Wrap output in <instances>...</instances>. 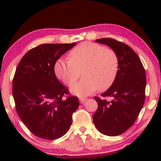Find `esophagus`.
I'll use <instances>...</instances> for the list:
<instances>
[{"mask_svg": "<svg viewBox=\"0 0 161 161\" xmlns=\"http://www.w3.org/2000/svg\"><path fill=\"white\" fill-rule=\"evenodd\" d=\"M86 100H87L86 97H80V98H79V101H80V103H85Z\"/></svg>", "mask_w": 161, "mask_h": 161, "instance_id": "obj_1", "label": "esophagus"}]
</instances>
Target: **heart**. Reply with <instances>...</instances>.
I'll return each mask as SVG.
<instances>
[{
    "instance_id": "1",
    "label": "heart",
    "mask_w": 161,
    "mask_h": 161,
    "mask_svg": "<svg viewBox=\"0 0 161 161\" xmlns=\"http://www.w3.org/2000/svg\"><path fill=\"white\" fill-rule=\"evenodd\" d=\"M69 61L58 58L53 70L57 78L67 86L77 80L80 72L84 78L72 86L70 91L78 97L94 93L99 88L104 90L115 80L119 70V59L116 52L98 44L85 42L69 53Z\"/></svg>"
}]
</instances>
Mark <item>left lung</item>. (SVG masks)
<instances>
[{"instance_id": "1", "label": "left lung", "mask_w": 161, "mask_h": 161, "mask_svg": "<svg viewBox=\"0 0 161 161\" xmlns=\"http://www.w3.org/2000/svg\"><path fill=\"white\" fill-rule=\"evenodd\" d=\"M116 52L119 70L114 83L103 97H111L107 101L94 97L98 104L93 122L101 133L116 136L127 130L136 122L145 100L146 74L139 57L126 44L111 38L96 39Z\"/></svg>"}]
</instances>
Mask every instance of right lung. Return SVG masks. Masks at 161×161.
I'll return each mask as SVG.
<instances>
[{
  "label": "right lung",
  "mask_w": 161,
  "mask_h": 161,
  "mask_svg": "<svg viewBox=\"0 0 161 161\" xmlns=\"http://www.w3.org/2000/svg\"><path fill=\"white\" fill-rule=\"evenodd\" d=\"M77 45L43 44L30 50L19 61L12 82L16 111L22 122L37 137L61 138L69 130L78 98L68 97L67 88L53 70L56 61Z\"/></svg>",
  "instance_id": "obj_1"
}]
</instances>
